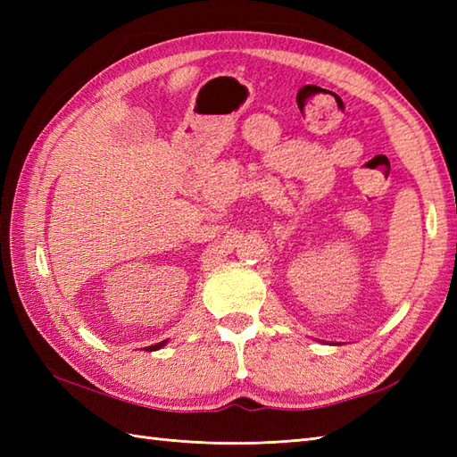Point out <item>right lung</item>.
Returning a JSON list of instances; mask_svg holds the SVG:
<instances>
[{
    "label": "right lung",
    "instance_id": "obj_1",
    "mask_svg": "<svg viewBox=\"0 0 457 457\" xmlns=\"http://www.w3.org/2000/svg\"><path fill=\"white\" fill-rule=\"evenodd\" d=\"M164 344H167V339H164V342H161V344H154V345H151V347H149V352H154V349H161Z\"/></svg>",
    "mask_w": 457,
    "mask_h": 457
}]
</instances>
